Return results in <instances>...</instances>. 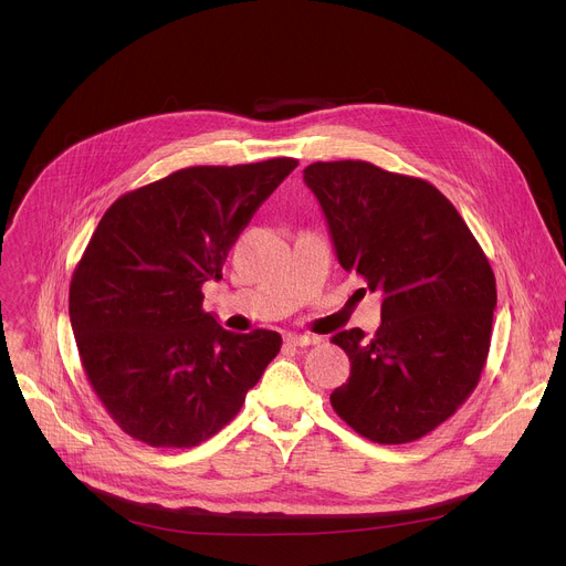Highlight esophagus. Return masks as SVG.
I'll return each instance as SVG.
<instances>
[{"label": "esophagus", "instance_id": "1", "mask_svg": "<svg viewBox=\"0 0 566 566\" xmlns=\"http://www.w3.org/2000/svg\"><path fill=\"white\" fill-rule=\"evenodd\" d=\"M286 343L293 347H308V345H317L319 338L311 336V334H289Z\"/></svg>", "mask_w": 566, "mask_h": 566}]
</instances>
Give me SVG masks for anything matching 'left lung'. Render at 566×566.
Wrapping results in <instances>:
<instances>
[{"mask_svg":"<svg viewBox=\"0 0 566 566\" xmlns=\"http://www.w3.org/2000/svg\"><path fill=\"white\" fill-rule=\"evenodd\" d=\"M304 184L327 217L338 262L382 293L374 338H332L352 371L336 415L374 443H410L448 421L486 365L495 275L457 208L428 181L367 160L311 164Z\"/></svg>","mask_w":566,"mask_h":566,"instance_id":"1","label":"left lung"}]
</instances>
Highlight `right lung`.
<instances>
[{
	"mask_svg": "<svg viewBox=\"0 0 566 566\" xmlns=\"http://www.w3.org/2000/svg\"><path fill=\"white\" fill-rule=\"evenodd\" d=\"M297 168L277 156L195 166L116 199L80 258L69 315L87 380L118 428L192 448L241 410L282 336L226 332L201 286L221 280L239 232Z\"/></svg>",
	"mask_w": 566,
	"mask_h": 566,
	"instance_id": "add662e5",
	"label": "right lung"
}]
</instances>
